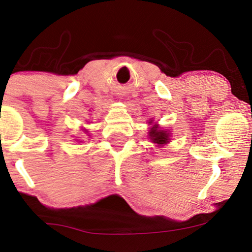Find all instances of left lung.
Returning <instances> with one entry per match:
<instances>
[{
	"instance_id": "obj_1",
	"label": "left lung",
	"mask_w": 252,
	"mask_h": 252,
	"mask_svg": "<svg viewBox=\"0 0 252 252\" xmlns=\"http://www.w3.org/2000/svg\"><path fill=\"white\" fill-rule=\"evenodd\" d=\"M153 120H151L149 124H153ZM150 139L152 140L154 144H158V145L161 146V145H165L169 142V132L167 131V130H162L159 128V126L158 124H154L152 126V128H150Z\"/></svg>"
}]
</instances>
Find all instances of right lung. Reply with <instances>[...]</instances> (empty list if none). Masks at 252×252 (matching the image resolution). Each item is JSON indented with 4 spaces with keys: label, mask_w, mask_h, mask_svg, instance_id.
Segmentation results:
<instances>
[{
    "label": "right lung",
    "mask_w": 252,
    "mask_h": 252,
    "mask_svg": "<svg viewBox=\"0 0 252 252\" xmlns=\"http://www.w3.org/2000/svg\"><path fill=\"white\" fill-rule=\"evenodd\" d=\"M85 132H87V131H86V130H85Z\"/></svg>",
    "instance_id": "1"
}]
</instances>
